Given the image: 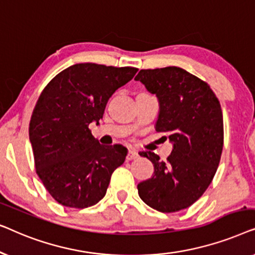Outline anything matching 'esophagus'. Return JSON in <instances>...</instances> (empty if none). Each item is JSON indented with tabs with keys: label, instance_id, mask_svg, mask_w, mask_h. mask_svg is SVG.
I'll list each match as a JSON object with an SVG mask.
<instances>
[{
	"label": "esophagus",
	"instance_id": "obj_1",
	"mask_svg": "<svg viewBox=\"0 0 255 255\" xmlns=\"http://www.w3.org/2000/svg\"><path fill=\"white\" fill-rule=\"evenodd\" d=\"M139 156V154H138V152H135L134 149H130V151L128 152V155H127V160L128 161V160H134V159H137Z\"/></svg>",
	"mask_w": 255,
	"mask_h": 255
}]
</instances>
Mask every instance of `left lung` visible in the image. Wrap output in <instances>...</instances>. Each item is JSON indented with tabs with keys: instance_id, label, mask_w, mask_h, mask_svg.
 <instances>
[{
	"instance_id": "obj_1",
	"label": "left lung",
	"mask_w": 255,
	"mask_h": 255,
	"mask_svg": "<svg viewBox=\"0 0 255 255\" xmlns=\"http://www.w3.org/2000/svg\"><path fill=\"white\" fill-rule=\"evenodd\" d=\"M134 80L155 94L160 113L155 130L169 133L173 151L166 161L152 152L154 174L138 184V194L160 212H175L195 203L214 179L224 144L221 103L210 86L175 66L140 69Z\"/></svg>"
}]
</instances>
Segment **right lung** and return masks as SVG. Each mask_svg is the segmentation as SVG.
Returning <instances> with one entry per match:
<instances>
[{
  "label": "right lung",
  "mask_w": 255,
  "mask_h": 255,
  "mask_svg": "<svg viewBox=\"0 0 255 255\" xmlns=\"http://www.w3.org/2000/svg\"><path fill=\"white\" fill-rule=\"evenodd\" d=\"M138 68L86 62L64 69L41 92L29 135L36 173L58 203L85 209L104 197L127 148L103 146L89 124H99L111 95Z\"/></svg>",
  "instance_id": "add662e5"
}]
</instances>
